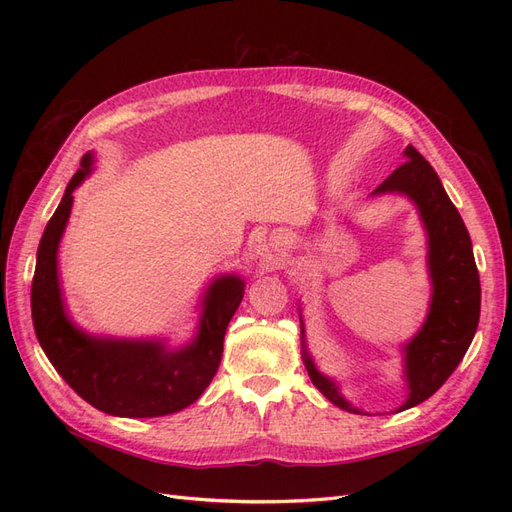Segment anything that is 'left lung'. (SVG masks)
Listing matches in <instances>:
<instances>
[{
	"mask_svg": "<svg viewBox=\"0 0 512 512\" xmlns=\"http://www.w3.org/2000/svg\"><path fill=\"white\" fill-rule=\"evenodd\" d=\"M404 156L406 162L397 166L374 194H408L421 209L429 235L433 301L425 327L406 348L410 397L399 410L418 406L448 380L470 348L480 316V280L468 228L429 162L412 145L406 147ZM305 367L324 397L337 408L354 412L348 401L339 397L333 382L318 374L307 354Z\"/></svg>",
	"mask_w": 512,
	"mask_h": 512,
	"instance_id": "left-lung-1",
	"label": "left lung"
}]
</instances>
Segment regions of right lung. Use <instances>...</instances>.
<instances>
[{
	"label": "right lung",
	"instance_id": "add662e5",
	"mask_svg": "<svg viewBox=\"0 0 512 512\" xmlns=\"http://www.w3.org/2000/svg\"><path fill=\"white\" fill-rule=\"evenodd\" d=\"M89 164L85 156L40 239L32 282L36 337L61 378L94 408L132 418L179 412L203 395L220 367L226 327L243 299V282L232 275L211 286L196 342L179 352H166L153 342H111L76 331L61 307L57 245L72 192L89 173Z\"/></svg>",
	"mask_w": 512,
	"mask_h": 512
}]
</instances>
